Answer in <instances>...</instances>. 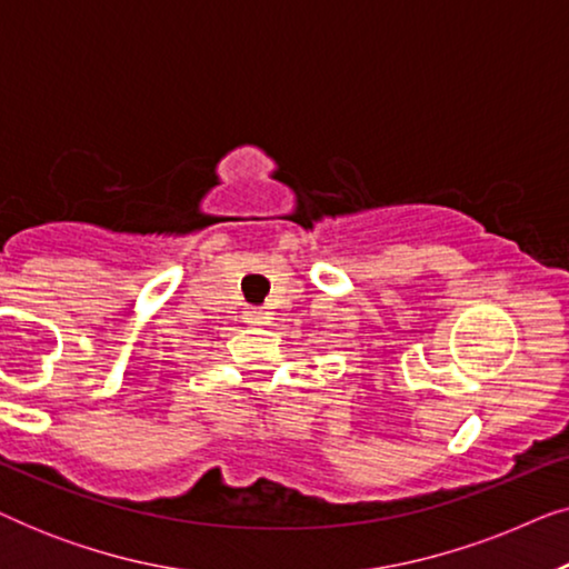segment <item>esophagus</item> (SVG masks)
Segmentation results:
<instances>
[{"label": "esophagus", "instance_id": "esophagus-1", "mask_svg": "<svg viewBox=\"0 0 569 569\" xmlns=\"http://www.w3.org/2000/svg\"><path fill=\"white\" fill-rule=\"evenodd\" d=\"M246 323H251V326H261V323H267V313H263L261 308H246Z\"/></svg>", "mask_w": 569, "mask_h": 569}]
</instances>
